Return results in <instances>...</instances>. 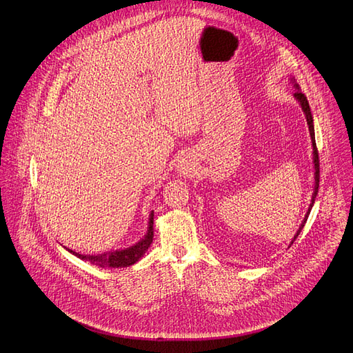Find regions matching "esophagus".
Wrapping results in <instances>:
<instances>
[{
  "label": "esophagus",
  "mask_w": 353,
  "mask_h": 353,
  "mask_svg": "<svg viewBox=\"0 0 353 353\" xmlns=\"http://www.w3.org/2000/svg\"><path fill=\"white\" fill-rule=\"evenodd\" d=\"M177 170H179L181 174H190L191 172L194 170V168H193V163H191L190 160H181L180 165L177 166Z\"/></svg>",
  "instance_id": "esophagus-1"
}]
</instances>
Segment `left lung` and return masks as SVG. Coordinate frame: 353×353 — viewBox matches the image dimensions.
<instances>
[{
  "mask_svg": "<svg viewBox=\"0 0 353 353\" xmlns=\"http://www.w3.org/2000/svg\"><path fill=\"white\" fill-rule=\"evenodd\" d=\"M290 81L293 83V87L296 88L293 97L297 100V103L300 104L304 115H305V119H307V125H308V131H310V137H311V143H312V163H314V191H312V197H311V203H310V207H308V211L301 222V225L299 228V231L296 232L293 241L290 242V245H293V242L296 241V238L299 236V234L301 232V230L304 228L305 222H307V218L310 215V211L315 203V197L318 194V185H319V159H318V150H316V145H315V134H314V123H312V115H311V110H310V105H308V101H307V97L305 95L300 91V87L299 84L296 83L294 79H290Z\"/></svg>",
  "mask_w": 353,
  "mask_h": 353,
  "instance_id": "left-lung-1",
  "label": "left lung"
}]
</instances>
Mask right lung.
Listing matches in <instances>:
<instances>
[{
    "mask_svg": "<svg viewBox=\"0 0 353 353\" xmlns=\"http://www.w3.org/2000/svg\"><path fill=\"white\" fill-rule=\"evenodd\" d=\"M153 211H150L149 214V222H148V231L145 234V236L138 241L137 243L123 248V249H115V250H110V252H104L100 254H81L77 253L72 249H68L72 254L77 256L79 259L81 261H88L95 266H100V268H128V266H132L137 262H139L143 254L146 253V250L149 249L152 241H153Z\"/></svg>",
    "mask_w": 353,
    "mask_h": 353,
    "instance_id": "1",
    "label": "right lung"
}]
</instances>
